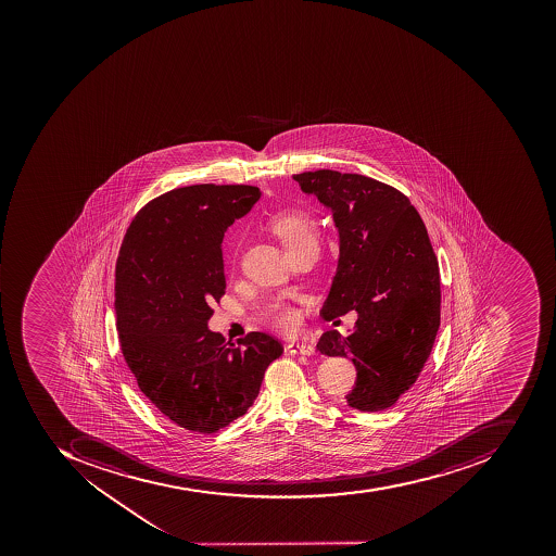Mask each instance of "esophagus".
I'll use <instances>...</instances> for the list:
<instances>
[{
	"label": "esophagus",
	"mask_w": 556,
	"mask_h": 556,
	"mask_svg": "<svg viewBox=\"0 0 556 556\" xmlns=\"http://www.w3.org/2000/svg\"><path fill=\"white\" fill-rule=\"evenodd\" d=\"M288 352L292 355H313L315 346L307 345V343H289Z\"/></svg>",
	"instance_id": "obj_1"
}]
</instances>
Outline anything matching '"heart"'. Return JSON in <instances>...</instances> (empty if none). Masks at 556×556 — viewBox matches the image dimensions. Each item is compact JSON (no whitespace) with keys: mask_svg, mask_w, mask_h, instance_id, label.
<instances>
[{"mask_svg":"<svg viewBox=\"0 0 556 556\" xmlns=\"http://www.w3.org/2000/svg\"><path fill=\"white\" fill-rule=\"evenodd\" d=\"M273 231L282 241L286 252L300 249L307 243H316V229L309 214L303 211H289L274 217ZM273 325L279 330L292 331L300 325V313L292 307H277L273 315Z\"/></svg>","mask_w":556,"mask_h":556,"instance_id":"1","label":"heart"}]
</instances>
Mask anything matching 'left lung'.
<instances>
[{
    "label": "left lung",
    "mask_w": 556,
    "mask_h": 556,
    "mask_svg": "<svg viewBox=\"0 0 556 556\" xmlns=\"http://www.w3.org/2000/svg\"><path fill=\"white\" fill-rule=\"evenodd\" d=\"M301 190L331 211L339 229V264L325 319L355 309L346 337L330 330L318 349L349 357L357 369L346 403L381 412L417 381L441 325L438 258L408 198L375 178L316 169L292 175Z\"/></svg>",
    "instance_id": "left-lung-1"
}]
</instances>
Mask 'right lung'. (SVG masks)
<instances>
[{
	"mask_svg": "<svg viewBox=\"0 0 556 556\" xmlns=\"http://www.w3.org/2000/svg\"><path fill=\"white\" fill-rule=\"evenodd\" d=\"M262 192L252 186L181 187L139 211L115 267L121 349L139 390L181 429L213 433L253 405L274 337L252 331L226 343L207 327L225 294L223 238Z\"/></svg>",
	"mask_w": 556,
	"mask_h": 556,
	"instance_id": "right-lung-1",
	"label": "right lung"
}]
</instances>
